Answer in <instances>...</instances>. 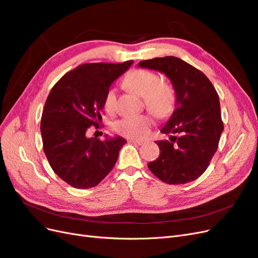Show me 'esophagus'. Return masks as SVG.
<instances>
[{
	"mask_svg": "<svg viewBox=\"0 0 258 258\" xmlns=\"http://www.w3.org/2000/svg\"><path fill=\"white\" fill-rule=\"evenodd\" d=\"M128 142L131 144H135V145H142L143 144L142 141H138V140H129Z\"/></svg>",
	"mask_w": 258,
	"mask_h": 258,
	"instance_id": "obj_1",
	"label": "esophagus"
}]
</instances>
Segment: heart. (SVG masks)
<instances>
[{"mask_svg":"<svg viewBox=\"0 0 258 258\" xmlns=\"http://www.w3.org/2000/svg\"><path fill=\"white\" fill-rule=\"evenodd\" d=\"M126 87L139 97L144 98L147 110L157 117H167L172 113L175 97L172 88L159 83V77L146 70H134L123 79ZM116 102V92L108 89L104 96L103 106L107 112H113ZM152 126V120L146 116L127 117L116 122L115 130L119 135L130 139H143Z\"/></svg>","mask_w":258,"mask_h":258,"instance_id":"b5f03b06","label":"heart"}]
</instances>
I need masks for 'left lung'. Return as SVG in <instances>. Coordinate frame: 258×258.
I'll list each match as a JSON object with an SVG mask.
<instances>
[{
  "label": "left lung",
  "mask_w": 258,
  "mask_h": 258,
  "mask_svg": "<svg viewBox=\"0 0 258 258\" xmlns=\"http://www.w3.org/2000/svg\"><path fill=\"white\" fill-rule=\"evenodd\" d=\"M165 74L175 92V107L156 141L159 157L147 167L167 184H186L207 170L224 130L218 95L208 77L184 60L168 56L139 62Z\"/></svg>",
  "instance_id": "left-lung-1"
}]
</instances>
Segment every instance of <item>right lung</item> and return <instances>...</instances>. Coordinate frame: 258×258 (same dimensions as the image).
I'll return each mask as SVG.
<instances>
[{"label": "right lung", "mask_w": 258, "mask_h": 258, "mask_svg": "<svg viewBox=\"0 0 258 258\" xmlns=\"http://www.w3.org/2000/svg\"><path fill=\"white\" fill-rule=\"evenodd\" d=\"M134 61L123 63H86L57 82L42 114L43 148L53 172L79 189L97 186L111 172L127 141L106 137L88 138L86 131L102 120L103 100L111 85Z\"/></svg>", "instance_id": "1"}]
</instances>
